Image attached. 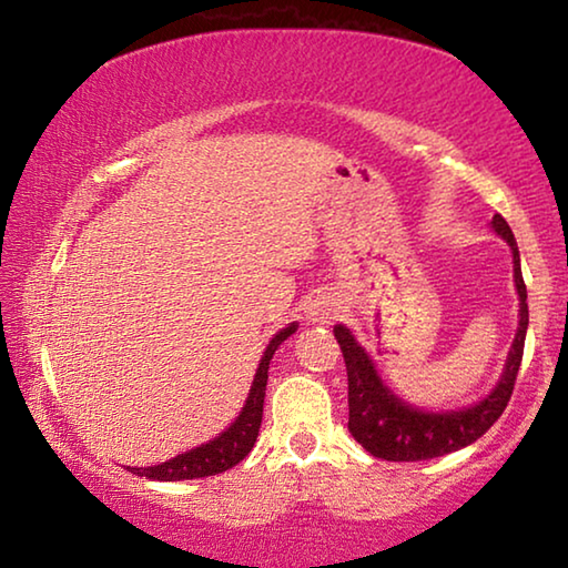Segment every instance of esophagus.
Listing matches in <instances>:
<instances>
[{"label": "esophagus", "instance_id": "1", "mask_svg": "<svg viewBox=\"0 0 568 568\" xmlns=\"http://www.w3.org/2000/svg\"><path fill=\"white\" fill-rule=\"evenodd\" d=\"M305 313L311 323H331L335 315L341 313V303L335 301L331 293H321V295H315L311 303H307Z\"/></svg>", "mask_w": 568, "mask_h": 568}]
</instances>
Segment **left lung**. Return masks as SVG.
<instances>
[{"label":"left lung","mask_w":568,"mask_h":568,"mask_svg":"<svg viewBox=\"0 0 568 568\" xmlns=\"http://www.w3.org/2000/svg\"><path fill=\"white\" fill-rule=\"evenodd\" d=\"M491 225L514 250V281L518 291V305H521V321L501 381L488 393L484 400L464 410L428 413L403 403L398 396L383 386L378 371L368 358L351 331L345 325H335V341H338L348 371V430L358 444L383 460H428L474 444L486 434L494 423L501 418L508 400H511L514 383L521 368L524 341L528 328V305H526V283L521 275V257H518L516 237L501 215H494Z\"/></svg>","instance_id":"obj_1"}]
</instances>
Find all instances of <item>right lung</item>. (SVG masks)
Segmentation results:
<instances>
[{
  "instance_id": "obj_1",
  "label": "right lung",
  "mask_w": 568,
  "mask_h": 568,
  "mask_svg": "<svg viewBox=\"0 0 568 568\" xmlns=\"http://www.w3.org/2000/svg\"><path fill=\"white\" fill-rule=\"evenodd\" d=\"M297 325L291 323L287 328L281 333H275V338L267 343L265 355L261 358V365H257L253 388L247 393V400L240 416L230 428H225L217 438L210 440V444H203L197 448L187 450V454H180L175 458L165 460L160 466H150V468H130L132 474L145 476L152 480H185V478H205V476H215L223 474V470L237 466L250 450L255 446L257 430H261V420H263V403H265V386H267V368H271L273 353L277 351L287 335L295 333Z\"/></svg>"
}]
</instances>
